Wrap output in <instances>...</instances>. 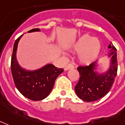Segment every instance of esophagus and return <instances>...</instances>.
Segmentation results:
<instances>
[{"instance_id": "34e87169", "label": "esophagus", "mask_w": 125, "mask_h": 125, "mask_svg": "<svg viewBox=\"0 0 125 125\" xmlns=\"http://www.w3.org/2000/svg\"><path fill=\"white\" fill-rule=\"evenodd\" d=\"M73 68H74V66L72 65V63H69L68 65H65V67H64V70L67 71V70H69L70 69H73Z\"/></svg>"}]
</instances>
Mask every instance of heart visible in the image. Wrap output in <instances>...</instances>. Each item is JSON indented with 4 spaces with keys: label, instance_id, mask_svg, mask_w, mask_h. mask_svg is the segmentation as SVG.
<instances>
[{
    "label": "heart",
    "instance_id": "b5f03b06",
    "mask_svg": "<svg viewBox=\"0 0 125 125\" xmlns=\"http://www.w3.org/2000/svg\"><path fill=\"white\" fill-rule=\"evenodd\" d=\"M72 48L75 51L78 52L77 58L79 62L87 65L98 58L101 50V44L97 38L84 34L79 37Z\"/></svg>",
    "mask_w": 125,
    "mask_h": 125
}]
</instances>
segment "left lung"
I'll return each mask as SVG.
<instances>
[{
	"instance_id": "left-lung-1",
	"label": "left lung",
	"mask_w": 125,
	"mask_h": 125,
	"mask_svg": "<svg viewBox=\"0 0 125 125\" xmlns=\"http://www.w3.org/2000/svg\"><path fill=\"white\" fill-rule=\"evenodd\" d=\"M108 48L111 50L108 54L111 63L106 72L99 73L96 72V62L89 65L77 67L80 77L75 87V91L77 95L84 101L92 102L103 97L113 85L118 68L117 49L111 43Z\"/></svg>"
}]
</instances>
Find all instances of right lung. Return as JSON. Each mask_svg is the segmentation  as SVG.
<instances>
[{
  "label": "right lung",
  "mask_w": 125,
  "mask_h": 125,
  "mask_svg": "<svg viewBox=\"0 0 125 125\" xmlns=\"http://www.w3.org/2000/svg\"><path fill=\"white\" fill-rule=\"evenodd\" d=\"M39 28L28 32H39ZM21 35L14 42L11 58V72L15 86L21 94L32 101H40L46 98L53 89L58 75L63 72L52 64H47L39 70L28 71L20 67L16 60V50Z\"/></svg>",
  "instance_id": "obj_1"
}]
</instances>
